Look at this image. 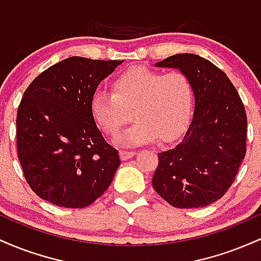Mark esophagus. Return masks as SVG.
<instances>
[{"label":"esophagus","instance_id":"esophagus-1","mask_svg":"<svg viewBox=\"0 0 261 261\" xmlns=\"http://www.w3.org/2000/svg\"><path fill=\"white\" fill-rule=\"evenodd\" d=\"M135 154H136V152L135 151H125V149L120 151V158L122 161L130 160V158H133Z\"/></svg>","mask_w":261,"mask_h":261}]
</instances>
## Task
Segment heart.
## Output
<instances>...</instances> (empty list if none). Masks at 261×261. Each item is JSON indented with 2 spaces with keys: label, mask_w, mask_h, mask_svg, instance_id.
Wrapping results in <instances>:
<instances>
[{
  "label": "heart",
  "mask_w": 261,
  "mask_h": 261,
  "mask_svg": "<svg viewBox=\"0 0 261 261\" xmlns=\"http://www.w3.org/2000/svg\"><path fill=\"white\" fill-rule=\"evenodd\" d=\"M112 89L113 94L95 92L89 109L95 125L108 136L118 135L133 112L135 122L115 139L122 147L174 140L190 119L193 89L179 71L162 73L134 67L119 74Z\"/></svg>",
  "instance_id": "heart-1"
}]
</instances>
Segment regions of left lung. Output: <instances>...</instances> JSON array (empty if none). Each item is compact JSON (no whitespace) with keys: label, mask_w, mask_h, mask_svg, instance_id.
<instances>
[{"label":"left lung","mask_w":261,"mask_h":261,"mask_svg":"<svg viewBox=\"0 0 261 261\" xmlns=\"http://www.w3.org/2000/svg\"><path fill=\"white\" fill-rule=\"evenodd\" d=\"M154 66L188 77L194 114L180 142L158 153L152 185L174 207H203L224 195L244 160V106L227 74L201 56L176 54Z\"/></svg>","instance_id":"1"}]
</instances>
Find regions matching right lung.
<instances>
[{
	"instance_id": "obj_1",
	"label": "right lung",
	"mask_w": 261,
	"mask_h": 261,
	"mask_svg": "<svg viewBox=\"0 0 261 261\" xmlns=\"http://www.w3.org/2000/svg\"><path fill=\"white\" fill-rule=\"evenodd\" d=\"M124 60L72 56L40 73L17 113L18 160L29 187L56 206L82 208L104 194L120 166L91 115V98Z\"/></svg>"
}]
</instances>
